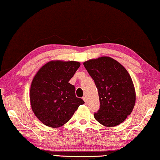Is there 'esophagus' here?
<instances>
[{
	"mask_svg": "<svg viewBox=\"0 0 160 160\" xmlns=\"http://www.w3.org/2000/svg\"><path fill=\"white\" fill-rule=\"evenodd\" d=\"M82 98H83V99H84V101L85 102H87V97H86V96H84V97H82Z\"/></svg>",
	"mask_w": 160,
	"mask_h": 160,
	"instance_id": "34e87169",
	"label": "esophagus"
}]
</instances>
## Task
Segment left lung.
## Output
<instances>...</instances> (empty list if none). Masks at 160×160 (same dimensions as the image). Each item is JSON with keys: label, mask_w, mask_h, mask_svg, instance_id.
<instances>
[{"label": "left lung", "mask_w": 160, "mask_h": 160, "mask_svg": "<svg viewBox=\"0 0 160 160\" xmlns=\"http://www.w3.org/2000/svg\"><path fill=\"white\" fill-rule=\"evenodd\" d=\"M84 66L98 90L100 108L94 118L106 127L120 124L131 114L136 102L130 74L121 64L108 56L89 60Z\"/></svg>", "instance_id": "obj_1"}]
</instances>
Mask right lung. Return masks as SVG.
Listing matches in <instances>:
<instances>
[{"label":"right lung","mask_w":160,"mask_h":160,"mask_svg":"<svg viewBox=\"0 0 160 160\" xmlns=\"http://www.w3.org/2000/svg\"><path fill=\"white\" fill-rule=\"evenodd\" d=\"M80 65L77 61H52L33 78L29 94L32 110L45 126H63L84 103L76 97L74 86L68 82Z\"/></svg>","instance_id":"right-lung-1"}]
</instances>
